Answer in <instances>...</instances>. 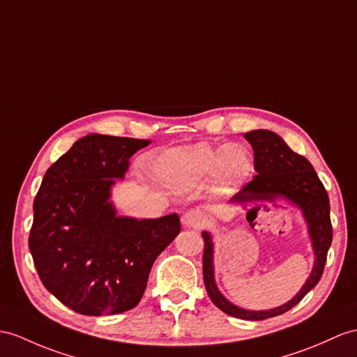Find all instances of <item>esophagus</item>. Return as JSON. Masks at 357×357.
<instances>
[{"label":"esophagus","instance_id":"esophagus-1","mask_svg":"<svg viewBox=\"0 0 357 357\" xmlns=\"http://www.w3.org/2000/svg\"><path fill=\"white\" fill-rule=\"evenodd\" d=\"M181 224L188 229H202L206 224V216L199 211H188L181 216Z\"/></svg>","mask_w":357,"mask_h":357}]
</instances>
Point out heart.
Masks as SVG:
<instances>
[{
	"label": "heart",
	"instance_id": "obj_1",
	"mask_svg": "<svg viewBox=\"0 0 357 357\" xmlns=\"http://www.w3.org/2000/svg\"><path fill=\"white\" fill-rule=\"evenodd\" d=\"M248 153L236 145L213 149L198 144L165 153L155 165L158 176L178 189H192L212 174V189L229 195L244 185L251 174Z\"/></svg>",
	"mask_w": 357,
	"mask_h": 357
}]
</instances>
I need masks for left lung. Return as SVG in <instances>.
<instances>
[{"label": "left lung", "instance_id": "obj_1", "mask_svg": "<svg viewBox=\"0 0 357 357\" xmlns=\"http://www.w3.org/2000/svg\"><path fill=\"white\" fill-rule=\"evenodd\" d=\"M255 151V178L244 185L233 197L241 204L274 197H284L297 204L309 225L312 247L315 253L314 269L301 291L280 307L269 310H245L225 300L213 279V244L211 234L203 233V279L206 291L216 307L225 314L250 321H260L282 315L298 304L304 295L315 288L323 275L327 251L332 245L333 230L330 221V202L324 185L321 183L310 162L304 155L294 153L283 139L269 130H253L244 135Z\"/></svg>", "mask_w": 357, "mask_h": 357}]
</instances>
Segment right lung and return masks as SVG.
Wrapping results in <instances>:
<instances>
[{"label": "right lung", "mask_w": 357, "mask_h": 357, "mask_svg": "<svg viewBox=\"0 0 357 357\" xmlns=\"http://www.w3.org/2000/svg\"><path fill=\"white\" fill-rule=\"evenodd\" d=\"M149 139L84 136L43 176L34 198L29 248L43 286L77 314L100 317L141 301L154 260L180 233L177 213L116 216L115 178Z\"/></svg>", "instance_id": "obj_1"}]
</instances>
